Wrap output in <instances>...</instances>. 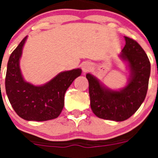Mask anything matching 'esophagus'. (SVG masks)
<instances>
[{
  "label": "esophagus",
  "instance_id": "1",
  "mask_svg": "<svg viewBox=\"0 0 158 158\" xmlns=\"http://www.w3.org/2000/svg\"><path fill=\"white\" fill-rule=\"evenodd\" d=\"M81 68H82V70H83L84 73H86L89 70V69H91V64L89 63V62H84L81 65Z\"/></svg>",
  "mask_w": 158,
  "mask_h": 158
}]
</instances>
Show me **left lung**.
Wrapping results in <instances>:
<instances>
[{
  "label": "left lung",
  "instance_id": "8db88e82",
  "mask_svg": "<svg viewBox=\"0 0 158 158\" xmlns=\"http://www.w3.org/2000/svg\"><path fill=\"white\" fill-rule=\"evenodd\" d=\"M124 39L126 45L118 56L129 68L125 87L111 89L94 75L86 74L93 112L99 118L115 122L126 120L140 107L146 98L150 75V62L144 50L132 39Z\"/></svg>",
  "mask_w": 158,
  "mask_h": 158
}]
</instances>
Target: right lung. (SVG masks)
<instances>
[{
	"mask_svg": "<svg viewBox=\"0 0 158 158\" xmlns=\"http://www.w3.org/2000/svg\"><path fill=\"white\" fill-rule=\"evenodd\" d=\"M27 36L11 54L7 65L5 89L14 111L27 121H47L58 117L64 107L67 89L77 77L81 69L63 71L41 85L27 82L22 75L19 60Z\"/></svg>",
	"mask_w": 158,
	"mask_h": 158,
	"instance_id": "add662e5",
	"label": "right lung"
}]
</instances>
